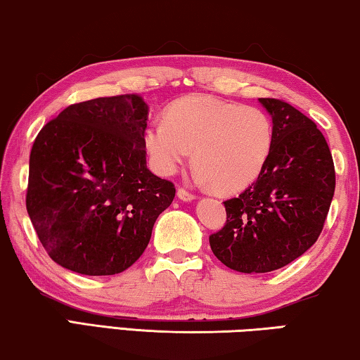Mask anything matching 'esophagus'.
Returning a JSON list of instances; mask_svg holds the SVG:
<instances>
[{
  "label": "esophagus",
  "instance_id": "obj_1",
  "mask_svg": "<svg viewBox=\"0 0 360 360\" xmlns=\"http://www.w3.org/2000/svg\"><path fill=\"white\" fill-rule=\"evenodd\" d=\"M176 198L181 199V201H186L188 202V201H193V199L196 198V196H194L193 193L186 191L185 188H179V190H176Z\"/></svg>",
  "mask_w": 360,
  "mask_h": 360
}]
</instances>
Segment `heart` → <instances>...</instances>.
I'll return each instance as SVG.
<instances>
[{
	"label": "heart",
	"mask_w": 360,
	"mask_h": 360,
	"mask_svg": "<svg viewBox=\"0 0 360 360\" xmlns=\"http://www.w3.org/2000/svg\"><path fill=\"white\" fill-rule=\"evenodd\" d=\"M273 139V121L263 110L212 96H190L175 102L166 117L151 122L145 146L164 175L174 174L194 150L199 176L219 191L234 193L260 176Z\"/></svg>",
	"instance_id": "b5f03b06"
}]
</instances>
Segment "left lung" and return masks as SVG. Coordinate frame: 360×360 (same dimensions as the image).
<instances>
[{
	"label": "left lung",
	"instance_id": "8db88e82",
	"mask_svg": "<svg viewBox=\"0 0 360 360\" xmlns=\"http://www.w3.org/2000/svg\"><path fill=\"white\" fill-rule=\"evenodd\" d=\"M273 120V150L260 176L225 204L210 234L214 255L239 273H269L297 260L323 228L335 193L332 153L308 116L278 98H258Z\"/></svg>",
	"mask_w": 360,
	"mask_h": 360
}]
</instances>
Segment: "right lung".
Returning <instances> with one entry per match:
<instances>
[{"instance_id": "obj_1", "label": "right lung", "mask_w": 360, "mask_h": 360, "mask_svg": "<svg viewBox=\"0 0 360 360\" xmlns=\"http://www.w3.org/2000/svg\"><path fill=\"white\" fill-rule=\"evenodd\" d=\"M146 121L140 96L100 97L70 105L34 139L27 212L57 264L111 276L145 252L175 196L146 167Z\"/></svg>"}]
</instances>
